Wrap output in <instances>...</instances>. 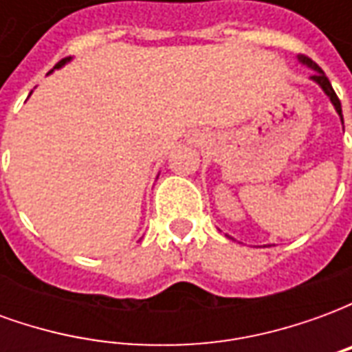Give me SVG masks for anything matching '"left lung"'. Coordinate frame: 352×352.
Returning a JSON list of instances; mask_svg holds the SVG:
<instances>
[{
	"label": "left lung",
	"instance_id": "left-lung-1",
	"mask_svg": "<svg viewBox=\"0 0 352 352\" xmlns=\"http://www.w3.org/2000/svg\"><path fill=\"white\" fill-rule=\"evenodd\" d=\"M298 60H300L302 64L309 65L311 69H315V73L311 75V79L315 80V82H317L318 87L322 88V90H324V94H326V96H328V98H330V101H332V103H333V107H336V111H338V115L341 116V103H340V98H338V96H336V92H333L332 85H330V80H328V77H326V75H324V72H322V69H320V67H318V65L315 64L313 60H311V58H307V56H298ZM341 122H343V116H341Z\"/></svg>",
	"mask_w": 352,
	"mask_h": 352
}]
</instances>
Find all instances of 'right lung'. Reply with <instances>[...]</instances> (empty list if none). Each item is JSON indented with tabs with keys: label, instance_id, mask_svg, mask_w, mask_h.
Instances as JSON below:
<instances>
[{
	"label": "right lung",
	"instance_id": "obj_1",
	"mask_svg": "<svg viewBox=\"0 0 352 352\" xmlns=\"http://www.w3.org/2000/svg\"><path fill=\"white\" fill-rule=\"evenodd\" d=\"M67 60H72V58H64V60H60V62H58V64L54 65V69H56V67H62V65H64L65 62H67Z\"/></svg>",
	"mask_w": 352,
	"mask_h": 352
}]
</instances>
